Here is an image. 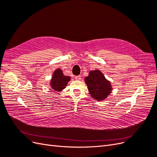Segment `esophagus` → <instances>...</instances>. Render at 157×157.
Listing matches in <instances>:
<instances>
[{"label": "esophagus", "mask_w": 157, "mask_h": 157, "mask_svg": "<svg viewBox=\"0 0 157 157\" xmlns=\"http://www.w3.org/2000/svg\"><path fill=\"white\" fill-rule=\"evenodd\" d=\"M75 79L77 80H81V76H80V75L76 76V77H75Z\"/></svg>", "instance_id": "1"}]
</instances>
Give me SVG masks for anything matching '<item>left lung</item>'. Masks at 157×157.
I'll list each match as a JSON object with an SVG mask.
<instances>
[{
	"mask_svg": "<svg viewBox=\"0 0 157 157\" xmlns=\"http://www.w3.org/2000/svg\"><path fill=\"white\" fill-rule=\"evenodd\" d=\"M90 96L96 101H101L105 99L112 92L113 87L100 70L90 71L88 77L84 78Z\"/></svg>",
	"mask_w": 157,
	"mask_h": 157,
	"instance_id": "left-lung-1",
	"label": "left lung"
}]
</instances>
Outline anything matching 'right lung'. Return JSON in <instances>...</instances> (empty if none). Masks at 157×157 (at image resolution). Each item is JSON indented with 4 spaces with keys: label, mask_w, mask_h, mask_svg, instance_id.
I'll return each mask as SVG.
<instances>
[{
    "label": "right lung",
    "mask_w": 157,
    "mask_h": 157,
    "mask_svg": "<svg viewBox=\"0 0 157 157\" xmlns=\"http://www.w3.org/2000/svg\"><path fill=\"white\" fill-rule=\"evenodd\" d=\"M70 80L71 77L69 76L63 75V71L60 68L56 69L52 74V78L50 80V88L54 90L56 92H59L66 88Z\"/></svg>",
    "instance_id": "right-lung-1"
}]
</instances>
